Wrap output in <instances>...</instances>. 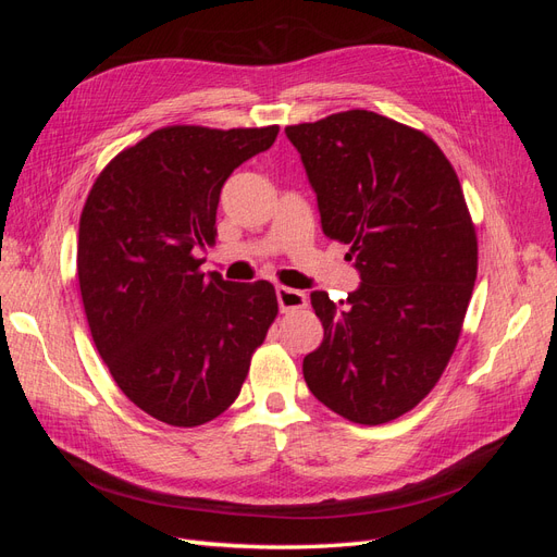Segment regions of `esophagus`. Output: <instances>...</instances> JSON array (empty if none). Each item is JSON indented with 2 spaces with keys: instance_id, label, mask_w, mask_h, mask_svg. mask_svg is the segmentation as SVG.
<instances>
[{
  "instance_id": "obj_1",
  "label": "esophagus",
  "mask_w": 557,
  "mask_h": 557,
  "mask_svg": "<svg viewBox=\"0 0 557 557\" xmlns=\"http://www.w3.org/2000/svg\"><path fill=\"white\" fill-rule=\"evenodd\" d=\"M276 299H278V309L283 313L307 307V295L301 290L288 288V285H276Z\"/></svg>"
}]
</instances>
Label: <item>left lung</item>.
<instances>
[{
    "instance_id": "8db88e82",
    "label": "left lung",
    "mask_w": 557,
    "mask_h": 557,
    "mask_svg": "<svg viewBox=\"0 0 557 557\" xmlns=\"http://www.w3.org/2000/svg\"><path fill=\"white\" fill-rule=\"evenodd\" d=\"M327 239L348 246L360 288L311 293L325 336L301 372L352 423L411 411L444 374L474 290L479 246L458 174L428 134L374 111L285 127Z\"/></svg>"
}]
</instances>
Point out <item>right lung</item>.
Returning a JSON list of instances; mask_svg holds the SVG:
<instances>
[{
	"instance_id": "obj_1",
	"label": "right lung",
	"mask_w": 557,
	"mask_h": 557,
	"mask_svg": "<svg viewBox=\"0 0 557 557\" xmlns=\"http://www.w3.org/2000/svg\"><path fill=\"white\" fill-rule=\"evenodd\" d=\"M278 127L172 125L117 153L78 223L76 272L92 342L117 387L166 425L195 428L242 393L278 313L269 281L201 274L230 174Z\"/></svg>"
}]
</instances>
